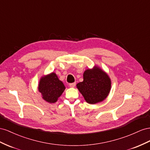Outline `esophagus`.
<instances>
[{
	"label": "esophagus",
	"instance_id": "34e87169",
	"mask_svg": "<svg viewBox=\"0 0 150 150\" xmlns=\"http://www.w3.org/2000/svg\"><path fill=\"white\" fill-rule=\"evenodd\" d=\"M76 85V83L74 82V83H71L69 84V86L70 87H75V86Z\"/></svg>",
	"mask_w": 150,
	"mask_h": 150
}]
</instances>
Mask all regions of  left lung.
Returning a JSON list of instances; mask_svg holds the SVG:
<instances>
[{
    "label": "left lung",
    "instance_id": "8db88e82",
    "mask_svg": "<svg viewBox=\"0 0 150 150\" xmlns=\"http://www.w3.org/2000/svg\"><path fill=\"white\" fill-rule=\"evenodd\" d=\"M110 86L109 76L97 67L85 70L83 81L76 85L85 100L91 104L104 100L108 96Z\"/></svg>",
    "mask_w": 150,
    "mask_h": 150
}]
</instances>
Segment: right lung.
Wrapping results in <instances>:
<instances>
[{
  "label": "right lung",
  "instance_id": "right-lung-1",
  "mask_svg": "<svg viewBox=\"0 0 150 150\" xmlns=\"http://www.w3.org/2000/svg\"><path fill=\"white\" fill-rule=\"evenodd\" d=\"M65 89V85L58 79L54 73H51L42 77L38 87L42 99L50 103L57 102L58 98L62 95Z\"/></svg>",
  "mask_w": 150,
  "mask_h": 150
}]
</instances>
